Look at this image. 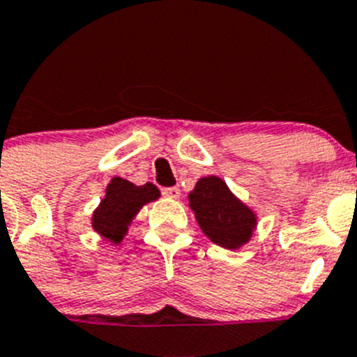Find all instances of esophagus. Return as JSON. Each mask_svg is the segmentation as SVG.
I'll return each instance as SVG.
<instances>
[{
	"mask_svg": "<svg viewBox=\"0 0 357 357\" xmlns=\"http://www.w3.org/2000/svg\"><path fill=\"white\" fill-rule=\"evenodd\" d=\"M162 194L169 199H178L179 197V188L176 186H169V188H162Z\"/></svg>",
	"mask_w": 357,
	"mask_h": 357,
	"instance_id": "34e87169",
	"label": "esophagus"
}]
</instances>
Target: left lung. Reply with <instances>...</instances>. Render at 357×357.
<instances>
[{"label": "left lung", "instance_id": "left-lung-1", "mask_svg": "<svg viewBox=\"0 0 357 357\" xmlns=\"http://www.w3.org/2000/svg\"><path fill=\"white\" fill-rule=\"evenodd\" d=\"M188 206L195 213L202 233L224 249L245 245L258 224L255 211L217 176H206L195 183V188L188 194Z\"/></svg>", "mask_w": 357, "mask_h": 357}]
</instances>
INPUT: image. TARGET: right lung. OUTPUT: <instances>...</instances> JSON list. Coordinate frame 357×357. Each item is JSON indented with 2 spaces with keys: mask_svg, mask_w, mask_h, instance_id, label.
<instances>
[{
  "mask_svg": "<svg viewBox=\"0 0 357 357\" xmlns=\"http://www.w3.org/2000/svg\"><path fill=\"white\" fill-rule=\"evenodd\" d=\"M158 197L160 190L153 183L137 186L128 179L114 178L108 183L102 201L92 213V229L112 243H119L140 208Z\"/></svg>",
  "mask_w": 357,
  "mask_h": 357,
  "instance_id": "1",
  "label": "right lung"
}]
</instances>
